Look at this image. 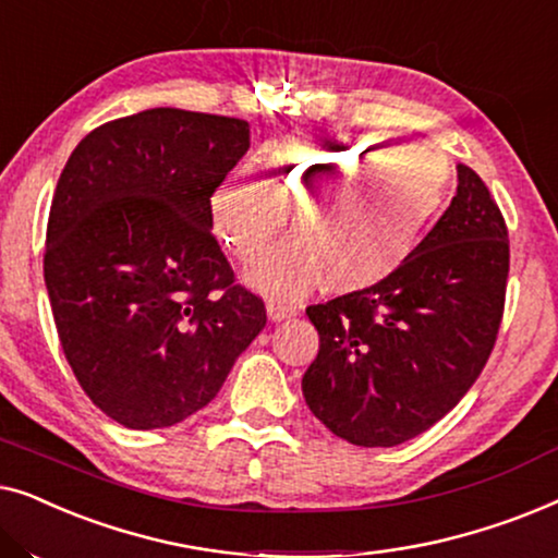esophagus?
Returning a JSON list of instances; mask_svg holds the SVG:
<instances>
[{
  "mask_svg": "<svg viewBox=\"0 0 558 558\" xmlns=\"http://www.w3.org/2000/svg\"><path fill=\"white\" fill-rule=\"evenodd\" d=\"M266 312H269V317L274 319V323H279V319L296 315V304L287 302V300H269L266 302Z\"/></svg>",
  "mask_w": 558,
  "mask_h": 558,
  "instance_id": "1",
  "label": "esophagus"
}]
</instances>
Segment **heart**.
<instances>
[{"mask_svg": "<svg viewBox=\"0 0 558 558\" xmlns=\"http://www.w3.org/2000/svg\"><path fill=\"white\" fill-rule=\"evenodd\" d=\"M266 190L231 174L213 190L210 220L241 264L277 243L284 216L294 243L248 271L269 294H302L327 279L357 292L399 271L445 208L452 165L424 142L363 134L292 136L262 157Z\"/></svg>", "mask_w": 558, "mask_h": 558, "instance_id": "heart-1", "label": "heart"}]
</instances>
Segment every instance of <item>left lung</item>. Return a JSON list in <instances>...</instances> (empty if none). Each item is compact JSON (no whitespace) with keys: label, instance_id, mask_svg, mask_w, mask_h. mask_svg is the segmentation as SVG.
Wrapping results in <instances>:
<instances>
[{"label":"left lung","instance_id":"left-lung-1","mask_svg":"<svg viewBox=\"0 0 558 558\" xmlns=\"http://www.w3.org/2000/svg\"><path fill=\"white\" fill-rule=\"evenodd\" d=\"M407 264L368 289L310 304L319 353L302 378L312 414L357 447H396L449 414L498 340L510 269L506 218L480 174Z\"/></svg>","mask_w":558,"mask_h":558}]
</instances>
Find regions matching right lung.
I'll list each match as a JSON object with an SVG mask.
<instances>
[{
    "label": "right lung",
    "mask_w": 558,
    "mask_h": 558,
    "mask_svg": "<svg viewBox=\"0 0 558 558\" xmlns=\"http://www.w3.org/2000/svg\"><path fill=\"white\" fill-rule=\"evenodd\" d=\"M248 151V121L149 109L106 121L60 172L45 287L65 361L129 429L180 424L216 399L266 307L235 281L210 197Z\"/></svg>",
    "instance_id": "right-lung-1"
}]
</instances>
